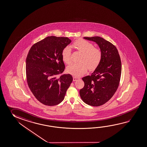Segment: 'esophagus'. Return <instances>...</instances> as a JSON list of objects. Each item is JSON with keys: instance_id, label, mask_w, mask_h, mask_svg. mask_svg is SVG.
Returning <instances> with one entry per match:
<instances>
[{"instance_id": "34e87169", "label": "esophagus", "mask_w": 147, "mask_h": 147, "mask_svg": "<svg viewBox=\"0 0 147 147\" xmlns=\"http://www.w3.org/2000/svg\"><path fill=\"white\" fill-rule=\"evenodd\" d=\"M79 78H77V77H73V81H77V80Z\"/></svg>"}]
</instances>
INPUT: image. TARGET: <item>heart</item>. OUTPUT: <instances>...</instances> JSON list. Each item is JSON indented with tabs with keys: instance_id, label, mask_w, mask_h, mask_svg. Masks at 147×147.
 <instances>
[{
	"instance_id": "1",
	"label": "heart",
	"mask_w": 147,
	"mask_h": 147,
	"mask_svg": "<svg viewBox=\"0 0 147 147\" xmlns=\"http://www.w3.org/2000/svg\"><path fill=\"white\" fill-rule=\"evenodd\" d=\"M73 47L82 53L79 63H72L67 68L68 72L76 76L80 77L87 72L88 69L93 70L98 65L102 59V52L94 47L92 43L83 39L77 40L73 43ZM71 49L69 46L64 48L62 52L63 60L69 64L71 62Z\"/></svg>"
}]
</instances>
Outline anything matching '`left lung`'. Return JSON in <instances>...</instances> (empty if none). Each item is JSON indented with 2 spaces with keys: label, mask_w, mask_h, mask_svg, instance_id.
I'll list each match as a JSON object with an SVG mask.
<instances>
[{
  "label": "left lung",
  "mask_w": 147,
  "mask_h": 147,
  "mask_svg": "<svg viewBox=\"0 0 147 147\" xmlns=\"http://www.w3.org/2000/svg\"><path fill=\"white\" fill-rule=\"evenodd\" d=\"M84 38L98 44L102 59L91 76L82 78L84 87L80 90V95L87 104L100 106L107 102L118 88L121 76V60L117 47L111 42L98 36Z\"/></svg>",
  "instance_id": "8db88e82"
}]
</instances>
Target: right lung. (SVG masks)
Returning a JSON list of instances; mask_svg holds the SVG:
<instances>
[{"instance_id": "obj_1", "label": "right lung", "mask_w": 147, "mask_h": 147, "mask_svg": "<svg viewBox=\"0 0 147 147\" xmlns=\"http://www.w3.org/2000/svg\"><path fill=\"white\" fill-rule=\"evenodd\" d=\"M71 41L67 37L49 36L35 43L28 51L26 59L27 83L33 95L44 105L60 103L72 82L70 74L58 78L65 68L62 52Z\"/></svg>"}]
</instances>
